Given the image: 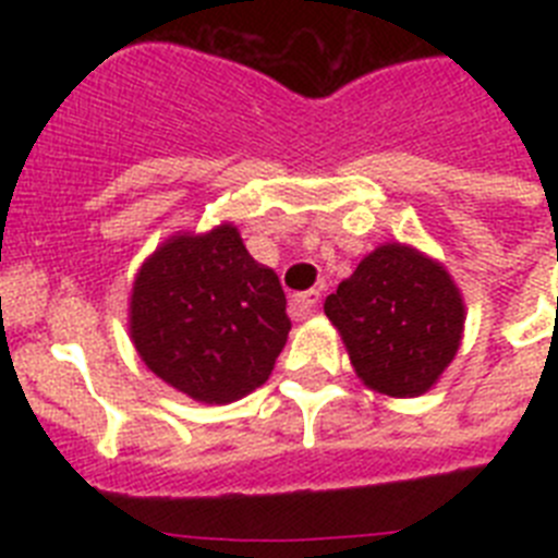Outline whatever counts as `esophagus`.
Here are the masks:
<instances>
[{"label":"esophagus","mask_w":558,"mask_h":558,"mask_svg":"<svg viewBox=\"0 0 558 558\" xmlns=\"http://www.w3.org/2000/svg\"><path fill=\"white\" fill-rule=\"evenodd\" d=\"M318 304H322V293H318V290H307V293L293 295V313L299 315V318L313 315L315 310H318Z\"/></svg>","instance_id":"1"}]
</instances>
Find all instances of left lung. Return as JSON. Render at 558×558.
<instances>
[{"label": "left lung", "instance_id": "left-lung-1", "mask_svg": "<svg viewBox=\"0 0 558 558\" xmlns=\"http://www.w3.org/2000/svg\"><path fill=\"white\" fill-rule=\"evenodd\" d=\"M357 377L388 397H418L456 357L463 304L450 274L405 245H383L324 302Z\"/></svg>", "mask_w": 558, "mask_h": 558}]
</instances>
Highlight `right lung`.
Listing matches in <instances>:
<instances>
[{
    "label": "right lung",
    "instance_id": "1",
    "mask_svg": "<svg viewBox=\"0 0 558 558\" xmlns=\"http://www.w3.org/2000/svg\"><path fill=\"white\" fill-rule=\"evenodd\" d=\"M279 276L234 226L175 236L142 265L131 338L153 374L201 402H234L268 379L290 318Z\"/></svg>",
    "mask_w": 558,
    "mask_h": 558
}]
</instances>
